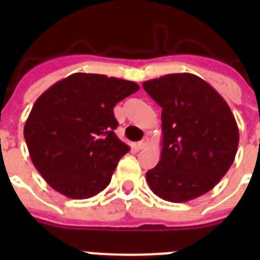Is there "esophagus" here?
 I'll return each mask as SVG.
<instances>
[{"mask_svg": "<svg viewBox=\"0 0 260 260\" xmlns=\"http://www.w3.org/2000/svg\"><path fill=\"white\" fill-rule=\"evenodd\" d=\"M147 146H148V141H147V139H143V141L138 142L137 143L138 150H143V148H146Z\"/></svg>", "mask_w": 260, "mask_h": 260, "instance_id": "1", "label": "esophagus"}]
</instances>
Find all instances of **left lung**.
Returning <instances> with one entry per match:
<instances>
[{"label": "left lung", "instance_id": "1", "mask_svg": "<svg viewBox=\"0 0 260 260\" xmlns=\"http://www.w3.org/2000/svg\"><path fill=\"white\" fill-rule=\"evenodd\" d=\"M161 110V157L146 173L158 198L182 203L212 190L233 164L240 133L231 108L206 80L189 73L147 80Z\"/></svg>", "mask_w": 260, "mask_h": 260}]
</instances>
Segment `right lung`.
I'll return each mask as SVG.
<instances>
[{
    "mask_svg": "<svg viewBox=\"0 0 260 260\" xmlns=\"http://www.w3.org/2000/svg\"><path fill=\"white\" fill-rule=\"evenodd\" d=\"M139 89L135 82L75 73L45 91L24 125L29 157L52 189L71 199L95 197L130 151L114 134L113 108Z\"/></svg>",
    "mask_w": 260,
    "mask_h": 260,
    "instance_id": "add662e5",
    "label": "right lung"
}]
</instances>
